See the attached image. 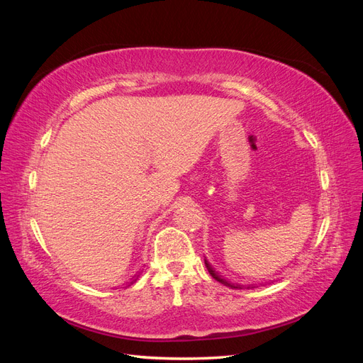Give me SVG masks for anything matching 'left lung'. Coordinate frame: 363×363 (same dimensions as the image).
<instances>
[{
	"mask_svg": "<svg viewBox=\"0 0 363 363\" xmlns=\"http://www.w3.org/2000/svg\"><path fill=\"white\" fill-rule=\"evenodd\" d=\"M204 263H206V268H207V271L211 272V276L216 280V281H219V283H223L224 286H228V288H232V289H242V286H240V284H235V283H230L228 280H225L224 277H221L219 276V274L213 269V267L211 265V263H208L206 259H204Z\"/></svg>",
	"mask_w": 363,
	"mask_h": 363,
	"instance_id": "8db88e82",
	"label": "left lung"
}]
</instances>
